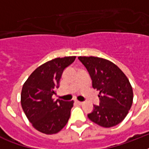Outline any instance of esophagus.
I'll return each instance as SVG.
<instances>
[{"instance_id":"34e87169","label":"esophagus","mask_w":149,"mask_h":149,"mask_svg":"<svg viewBox=\"0 0 149 149\" xmlns=\"http://www.w3.org/2000/svg\"><path fill=\"white\" fill-rule=\"evenodd\" d=\"M75 103H76V104H79V105H80V104H83V102L79 101V100H75Z\"/></svg>"}]
</instances>
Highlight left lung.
<instances>
[{"label": "left lung", "mask_w": 149, "mask_h": 149, "mask_svg": "<svg viewBox=\"0 0 149 149\" xmlns=\"http://www.w3.org/2000/svg\"><path fill=\"white\" fill-rule=\"evenodd\" d=\"M88 71L92 86L100 91L99 106L93 105L89 119L97 125L111 127L127 116L133 101V91L125 73L111 61L94 56H79Z\"/></svg>", "instance_id": "left-lung-1"}]
</instances>
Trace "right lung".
Wrapping results in <instances>:
<instances>
[{
	"instance_id": "add662e5",
	"label": "right lung",
	"mask_w": 149,
	"mask_h": 149,
	"mask_svg": "<svg viewBox=\"0 0 149 149\" xmlns=\"http://www.w3.org/2000/svg\"><path fill=\"white\" fill-rule=\"evenodd\" d=\"M75 58L76 56L56 58L44 63L30 75L23 85L21 94L22 109L38 132L56 134L70 119L73 100H54L52 96L56 94L64 70Z\"/></svg>"
}]
</instances>
